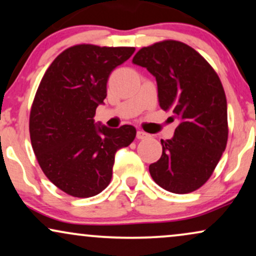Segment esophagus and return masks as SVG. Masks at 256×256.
I'll return each mask as SVG.
<instances>
[{
  "label": "esophagus",
  "instance_id": "1",
  "mask_svg": "<svg viewBox=\"0 0 256 256\" xmlns=\"http://www.w3.org/2000/svg\"><path fill=\"white\" fill-rule=\"evenodd\" d=\"M136 136H137V138H138V139H145V138H148V134H145V132L140 131V130L137 131V134H136Z\"/></svg>",
  "mask_w": 256,
  "mask_h": 256
}]
</instances>
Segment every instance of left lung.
I'll return each instance as SVG.
<instances>
[{
  "instance_id": "8db88e82",
  "label": "left lung",
  "mask_w": 256,
  "mask_h": 256,
  "mask_svg": "<svg viewBox=\"0 0 256 256\" xmlns=\"http://www.w3.org/2000/svg\"><path fill=\"white\" fill-rule=\"evenodd\" d=\"M132 62L156 78L160 106L180 122L172 138L160 140L163 152L148 166L151 177L170 192H195L212 176L227 145L221 80L204 58L180 41L142 48Z\"/></svg>"
}]
</instances>
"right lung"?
Listing matches in <instances>:
<instances>
[{
  "mask_svg": "<svg viewBox=\"0 0 256 256\" xmlns=\"http://www.w3.org/2000/svg\"><path fill=\"white\" fill-rule=\"evenodd\" d=\"M134 47L78 44L64 50L42 78L29 118L32 146L54 186L74 197L102 192L112 178L116 152L136 137L132 125L94 122L108 80Z\"/></svg>",
  "mask_w": 256,
  "mask_h": 256,
  "instance_id": "obj_1",
  "label": "right lung"
}]
</instances>
